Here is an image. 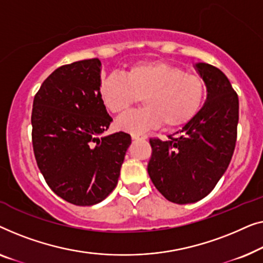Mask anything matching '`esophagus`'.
<instances>
[{"instance_id":"1","label":"esophagus","mask_w":263,"mask_h":263,"mask_svg":"<svg viewBox=\"0 0 263 263\" xmlns=\"http://www.w3.org/2000/svg\"><path fill=\"white\" fill-rule=\"evenodd\" d=\"M131 137H132V139H146L147 138L146 135H138V133H132Z\"/></svg>"}]
</instances>
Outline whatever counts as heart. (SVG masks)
<instances>
[{"label":"heart","instance_id":"1","mask_svg":"<svg viewBox=\"0 0 263 263\" xmlns=\"http://www.w3.org/2000/svg\"><path fill=\"white\" fill-rule=\"evenodd\" d=\"M206 91L200 76L164 61H153L137 63L124 76H107L99 94L113 114H121L142 98L144 107L125 113L117 121L120 130L142 135L163 123L168 128L184 126L200 112Z\"/></svg>","mask_w":263,"mask_h":263}]
</instances>
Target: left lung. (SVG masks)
<instances>
[{
	"mask_svg": "<svg viewBox=\"0 0 263 263\" xmlns=\"http://www.w3.org/2000/svg\"><path fill=\"white\" fill-rule=\"evenodd\" d=\"M207 99L197 116L169 139L150 138L147 173L158 192L175 204L201 200L230 164L238 124V96L216 66L198 63Z\"/></svg>",
	"mask_w": 263,
	"mask_h": 263,
	"instance_id": "obj_1",
	"label": "left lung"
}]
</instances>
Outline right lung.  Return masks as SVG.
Returning <instances> with one entry per match:
<instances>
[{
	"instance_id": "obj_1",
	"label": "right lung",
	"mask_w": 263,
	"mask_h": 263,
	"mask_svg": "<svg viewBox=\"0 0 263 263\" xmlns=\"http://www.w3.org/2000/svg\"><path fill=\"white\" fill-rule=\"evenodd\" d=\"M101 62L59 66L33 100L32 144L36 164L58 197L77 206L101 202L116 188L131 136L101 137L112 123L100 99Z\"/></svg>"
}]
</instances>
